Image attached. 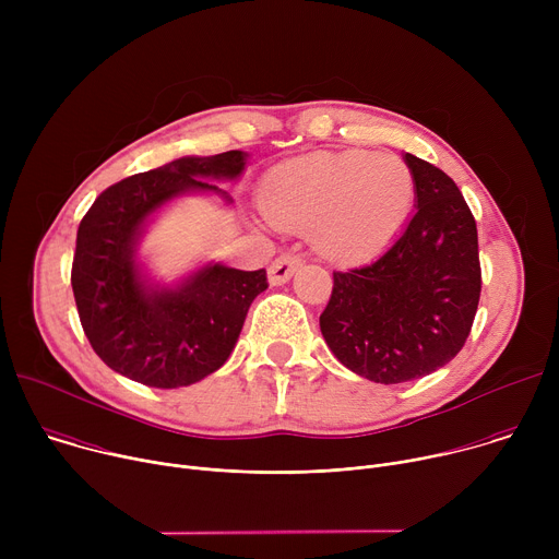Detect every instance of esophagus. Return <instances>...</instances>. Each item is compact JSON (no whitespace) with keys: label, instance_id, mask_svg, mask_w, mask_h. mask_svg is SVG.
<instances>
[{"label":"esophagus","instance_id":"1","mask_svg":"<svg viewBox=\"0 0 559 559\" xmlns=\"http://www.w3.org/2000/svg\"><path fill=\"white\" fill-rule=\"evenodd\" d=\"M300 267V259L296 254H283L278 257L270 270H267V278H270V285H285L294 272Z\"/></svg>","mask_w":559,"mask_h":559}]
</instances>
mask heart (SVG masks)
I'll return each instance as SVG.
<instances>
[{
    "mask_svg": "<svg viewBox=\"0 0 559 559\" xmlns=\"http://www.w3.org/2000/svg\"><path fill=\"white\" fill-rule=\"evenodd\" d=\"M414 181L393 154L318 152L272 170L261 210L281 229L309 231L313 250L334 263L380 252L403 227Z\"/></svg>",
    "mask_w": 559,
    "mask_h": 559,
    "instance_id": "heart-1",
    "label": "heart"
}]
</instances>
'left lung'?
Listing matches in <instances>:
<instances>
[{"label": "left lung", "instance_id": "1", "mask_svg": "<svg viewBox=\"0 0 559 559\" xmlns=\"http://www.w3.org/2000/svg\"><path fill=\"white\" fill-rule=\"evenodd\" d=\"M416 212L376 261L334 272L321 332L354 373L397 384L429 376L464 347L480 300L475 218L440 168L405 152Z\"/></svg>", "mask_w": 559, "mask_h": 559}]
</instances>
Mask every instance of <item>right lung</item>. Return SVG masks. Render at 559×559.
Listing matches in <instances>:
<instances>
[{"label":"right lung","instance_id":"obj_1","mask_svg":"<svg viewBox=\"0 0 559 559\" xmlns=\"http://www.w3.org/2000/svg\"><path fill=\"white\" fill-rule=\"evenodd\" d=\"M248 152L181 156L104 190L76 229L72 292L95 354L117 373L156 389L188 386L229 358L265 270L205 263L166 285L139 261L141 238L168 203L186 194L231 197L214 181L243 175Z\"/></svg>","mask_w":559,"mask_h":559}]
</instances>
